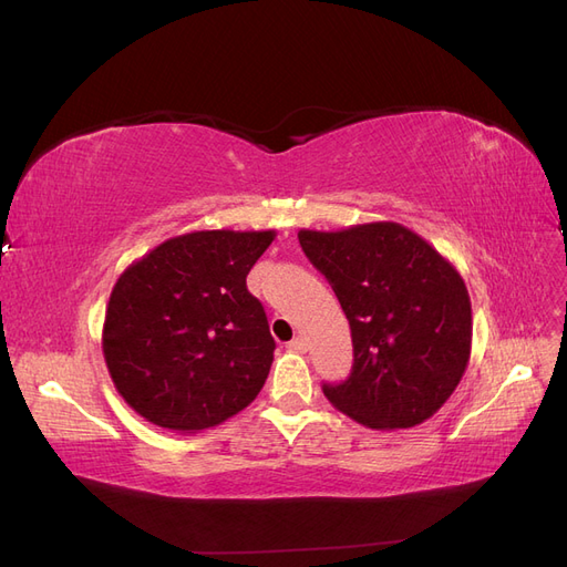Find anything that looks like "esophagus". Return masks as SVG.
I'll list each match as a JSON object with an SVG mask.
<instances>
[{
  "label": "esophagus",
  "instance_id": "1",
  "mask_svg": "<svg viewBox=\"0 0 567 567\" xmlns=\"http://www.w3.org/2000/svg\"><path fill=\"white\" fill-rule=\"evenodd\" d=\"M288 350H293V352H307V340H305L302 336L293 338V340L288 342Z\"/></svg>",
  "mask_w": 567,
  "mask_h": 567
}]
</instances>
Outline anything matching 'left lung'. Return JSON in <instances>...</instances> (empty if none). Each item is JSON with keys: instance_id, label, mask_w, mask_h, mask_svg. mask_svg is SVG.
Listing matches in <instances>:
<instances>
[{"instance_id": "obj_1", "label": "left lung", "mask_w": 567, "mask_h": 567, "mask_svg": "<svg viewBox=\"0 0 567 567\" xmlns=\"http://www.w3.org/2000/svg\"><path fill=\"white\" fill-rule=\"evenodd\" d=\"M298 238L352 331V373L323 385L326 400L373 431L431 419L471 359V298L456 267L398 221L300 229Z\"/></svg>"}]
</instances>
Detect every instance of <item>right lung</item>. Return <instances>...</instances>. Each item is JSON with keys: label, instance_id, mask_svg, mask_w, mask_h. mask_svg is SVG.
Returning a JSON list of instances; mask_svg holds the SVG:
<instances>
[{"label": "right lung", "instance_id": "1", "mask_svg": "<svg viewBox=\"0 0 567 567\" xmlns=\"http://www.w3.org/2000/svg\"><path fill=\"white\" fill-rule=\"evenodd\" d=\"M274 238V229L188 231L120 274L101 350L120 398L142 419L198 433L257 398L277 342L246 277Z\"/></svg>", "mask_w": 567, "mask_h": 567}]
</instances>
